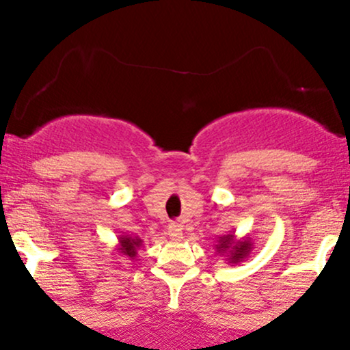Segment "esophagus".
Returning <instances> with one entry per match:
<instances>
[{
  "mask_svg": "<svg viewBox=\"0 0 350 350\" xmlns=\"http://www.w3.org/2000/svg\"><path fill=\"white\" fill-rule=\"evenodd\" d=\"M167 235H170V239L174 240V242H179V240L183 239V226H179V224H171L170 228H167Z\"/></svg>",
  "mask_w": 350,
  "mask_h": 350,
  "instance_id": "1",
  "label": "esophagus"
}]
</instances>
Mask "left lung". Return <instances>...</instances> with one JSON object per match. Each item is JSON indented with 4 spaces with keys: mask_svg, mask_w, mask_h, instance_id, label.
Here are the masks:
<instances>
[{
    "mask_svg": "<svg viewBox=\"0 0 350 350\" xmlns=\"http://www.w3.org/2000/svg\"><path fill=\"white\" fill-rule=\"evenodd\" d=\"M253 248V242L250 237H242V239H237L235 234H227L219 237L215 245V252L219 255L226 256V262L230 265H237L243 262L248 255H250Z\"/></svg>",
    "mask_w": 350,
    "mask_h": 350,
    "instance_id": "1",
    "label": "left lung"
}]
</instances>
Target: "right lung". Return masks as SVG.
I'll use <instances>...</instances> for the list:
<instances>
[{"label": "right lung", "instance_id": "1", "mask_svg": "<svg viewBox=\"0 0 350 350\" xmlns=\"http://www.w3.org/2000/svg\"><path fill=\"white\" fill-rule=\"evenodd\" d=\"M143 240L139 237H130V235H120L118 237V245H116L115 250L120 255L128 256V258H135L138 255L139 247H142Z\"/></svg>", "mask_w": 350, "mask_h": 350}]
</instances>
